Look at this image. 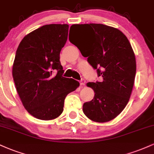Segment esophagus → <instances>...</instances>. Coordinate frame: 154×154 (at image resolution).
Here are the masks:
<instances>
[{
  "label": "esophagus",
  "instance_id": "34e87169",
  "mask_svg": "<svg viewBox=\"0 0 154 154\" xmlns=\"http://www.w3.org/2000/svg\"><path fill=\"white\" fill-rule=\"evenodd\" d=\"M79 84H80L81 86H84L85 84V80L84 79H82L80 81H79Z\"/></svg>",
  "mask_w": 154,
  "mask_h": 154
}]
</instances>
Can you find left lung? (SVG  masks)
<instances>
[{
    "label": "left lung",
    "mask_w": 154,
    "mask_h": 154,
    "mask_svg": "<svg viewBox=\"0 0 154 154\" xmlns=\"http://www.w3.org/2000/svg\"><path fill=\"white\" fill-rule=\"evenodd\" d=\"M86 33V39L71 43L97 69L102 82H88L95 96L83 105V112L92 121L105 123L114 119L130 99L136 72L134 51L127 37L118 29L100 23L72 25ZM71 26V27H72Z\"/></svg>",
    "instance_id": "8db88e82"
}]
</instances>
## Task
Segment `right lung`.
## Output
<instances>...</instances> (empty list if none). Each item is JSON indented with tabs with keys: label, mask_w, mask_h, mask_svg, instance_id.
I'll list each match as a JSON object with an SVG mask.
<instances>
[{
	"label": "right lung",
	"mask_w": 154,
	"mask_h": 154,
	"mask_svg": "<svg viewBox=\"0 0 154 154\" xmlns=\"http://www.w3.org/2000/svg\"><path fill=\"white\" fill-rule=\"evenodd\" d=\"M68 31V24L43 26L24 36L16 51L12 69L16 90L26 110L37 119L58 118L66 96L79 86L77 80L62 77L59 55Z\"/></svg>",
	"instance_id": "add662e5"
}]
</instances>
